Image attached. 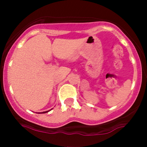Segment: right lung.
I'll use <instances>...</instances> for the list:
<instances>
[{
  "label": "right lung",
  "instance_id": "obj_1",
  "mask_svg": "<svg viewBox=\"0 0 147 147\" xmlns=\"http://www.w3.org/2000/svg\"><path fill=\"white\" fill-rule=\"evenodd\" d=\"M50 111H44V112H42V113H48Z\"/></svg>",
  "mask_w": 147,
  "mask_h": 147
}]
</instances>
